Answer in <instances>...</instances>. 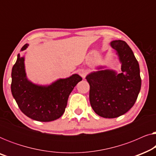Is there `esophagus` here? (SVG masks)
I'll use <instances>...</instances> for the list:
<instances>
[{"label": "esophagus", "mask_w": 156, "mask_h": 156, "mask_svg": "<svg viewBox=\"0 0 156 156\" xmlns=\"http://www.w3.org/2000/svg\"><path fill=\"white\" fill-rule=\"evenodd\" d=\"M79 74H80V75L82 76V78H84L85 76H86V75H87V72L85 71L84 69H80V70H79Z\"/></svg>", "instance_id": "34e87169"}]
</instances>
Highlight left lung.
Masks as SVG:
<instances>
[{
    "instance_id": "left-lung-1",
    "label": "left lung",
    "mask_w": 156,
    "mask_h": 156,
    "mask_svg": "<svg viewBox=\"0 0 156 156\" xmlns=\"http://www.w3.org/2000/svg\"><path fill=\"white\" fill-rule=\"evenodd\" d=\"M111 45L117 51L121 62V73L106 69L87 76L89 101L96 114L104 118H116L131 109L141 87L139 65L133 51L123 40Z\"/></svg>"
}]
</instances>
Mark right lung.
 I'll list each match as a JSON object with an SVG mask.
<instances>
[{
  "label": "right lung",
  "mask_w": 156,
  "mask_h": 156,
  "mask_svg": "<svg viewBox=\"0 0 156 156\" xmlns=\"http://www.w3.org/2000/svg\"><path fill=\"white\" fill-rule=\"evenodd\" d=\"M28 44L21 48L25 50ZM11 92L23 114L33 120L48 122L59 119L65 111L68 97L82 78L78 74L61 79L48 87L33 84L27 80L24 58L18 55L12 69Z\"/></svg>",
  "instance_id": "right-lung-1"
}]
</instances>
